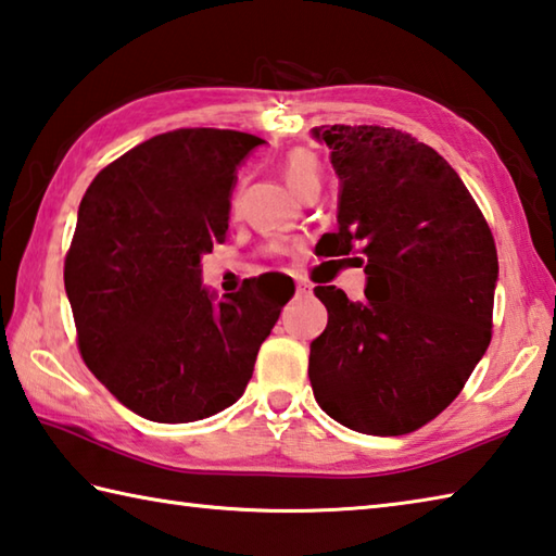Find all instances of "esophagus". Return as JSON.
I'll use <instances>...</instances> for the list:
<instances>
[{"label":"esophagus","instance_id":"1","mask_svg":"<svg viewBox=\"0 0 556 556\" xmlns=\"http://www.w3.org/2000/svg\"><path fill=\"white\" fill-rule=\"evenodd\" d=\"M311 291H313V287L308 285L306 279H296V294L299 296H311Z\"/></svg>","mask_w":556,"mask_h":556}]
</instances>
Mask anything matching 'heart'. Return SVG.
<instances>
[{"label": "heart", "mask_w": 556, "mask_h": 556, "mask_svg": "<svg viewBox=\"0 0 556 556\" xmlns=\"http://www.w3.org/2000/svg\"><path fill=\"white\" fill-rule=\"evenodd\" d=\"M281 173H285L287 185L294 189L299 197L313 187H320V163L316 155L308 153V150H294V153H289Z\"/></svg>", "instance_id": "1"}]
</instances>
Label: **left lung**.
<instances>
[{"label":"left lung","mask_w":556,"mask_h":556,"mask_svg":"<svg viewBox=\"0 0 556 556\" xmlns=\"http://www.w3.org/2000/svg\"><path fill=\"white\" fill-rule=\"evenodd\" d=\"M340 179L338 230L316 250L365 265V299L316 287L328 326L308 377L332 420L406 435L457 399L491 342L498 255L486 218L450 163L408 134L320 126Z\"/></svg>","instance_id":"left-lung-1"}]
</instances>
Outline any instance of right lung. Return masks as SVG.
<instances>
[{
  "label": "right lung",
  "mask_w": 556,
  "mask_h": 556,
  "mask_svg": "<svg viewBox=\"0 0 556 556\" xmlns=\"http://www.w3.org/2000/svg\"><path fill=\"white\" fill-rule=\"evenodd\" d=\"M265 140L179 128L94 177L77 211L65 291L92 375L138 416L191 422L243 396L281 294L250 285L216 296L201 257L224 243L238 167Z\"/></svg>",
  "instance_id": "right-lung-1"
}]
</instances>
